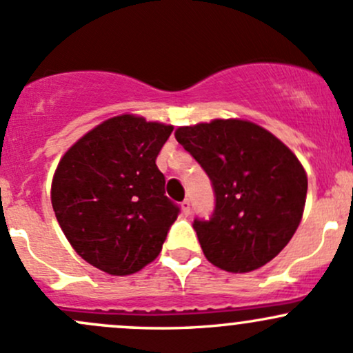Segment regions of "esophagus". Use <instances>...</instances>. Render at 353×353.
<instances>
[{"label":"esophagus","mask_w":353,"mask_h":353,"mask_svg":"<svg viewBox=\"0 0 353 353\" xmlns=\"http://www.w3.org/2000/svg\"><path fill=\"white\" fill-rule=\"evenodd\" d=\"M181 208H183L184 214H189L191 213V201H189V199H184V201L181 203Z\"/></svg>","instance_id":"esophagus-1"}]
</instances>
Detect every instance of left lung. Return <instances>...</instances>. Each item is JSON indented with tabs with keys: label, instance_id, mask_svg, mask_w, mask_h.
I'll return each mask as SVG.
<instances>
[{
	"label": "left lung",
	"instance_id": "1",
	"mask_svg": "<svg viewBox=\"0 0 353 353\" xmlns=\"http://www.w3.org/2000/svg\"><path fill=\"white\" fill-rule=\"evenodd\" d=\"M176 140L213 186V214L192 223L205 257L228 272H250L272 261L303 216L307 177L298 157L265 128L243 120L181 127Z\"/></svg>",
	"mask_w": 353,
	"mask_h": 353
}]
</instances>
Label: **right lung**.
Segmentation results:
<instances>
[{
	"mask_svg": "<svg viewBox=\"0 0 353 353\" xmlns=\"http://www.w3.org/2000/svg\"><path fill=\"white\" fill-rule=\"evenodd\" d=\"M172 130L121 114L88 132L59 162L50 192L55 218L96 269L128 276L161 254L179 214L155 164Z\"/></svg>",
	"mask_w": 353,
	"mask_h": 353,
	"instance_id": "obj_1",
	"label": "right lung"
}]
</instances>
